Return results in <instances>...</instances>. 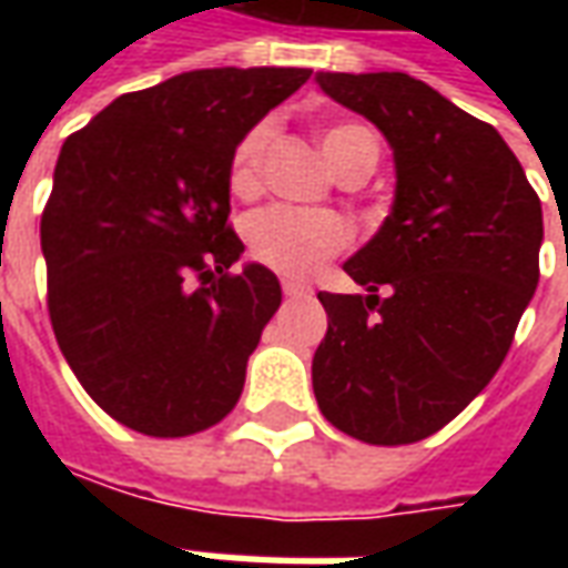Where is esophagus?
<instances>
[{"label":"esophagus","instance_id":"esophagus-1","mask_svg":"<svg viewBox=\"0 0 568 568\" xmlns=\"http://www.w3.org/2000/svg\"><path fill=\"white\" fill-rule=\"evenodd\" d=\"M283 292L285 297H301V295H310V285L297 283V280H283Z\"/></svg>","mask_w":568,"mask_h":568}]
</instances>
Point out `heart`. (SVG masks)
Segmentation results:
<instances>
[{
	"label": "heart",
	"mask_w": 568,
	"mask_h": 568,
	"mask_svg": "<svg viewBox=\"0 0 568 568\" xmlns=\"http://www.w3.org/2000/svg\"><path fill=\"white\" fill-rule=\"evenodd\" d=\"M271 140V128L258 124L236 145L231 163V187L236 194H248L258 182L261 158ZM358 140H374L368 130L356 124H337L322 133V154L337 170L346 161ZM246 240L252 255L283 276H310L320 271L325 258L337 255L349 243V227L341 215L322 210H297V206H264L246 222Z\"/></svg>",
	"instance_id": "heart-1"
}]
</instances>
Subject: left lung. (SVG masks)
I'll use <instances>...</instances> for the list:
<instances>
[{"instance_id": "1", "label": "left lung", "mask_w": 568, "mask_h": 568, "mask_svg": "<svg viewBox=\"0 0 568 568\" xmlns=\"http://www.w3.org/2000/svg\"><path fill=\"white\" fill-rule=\"evenodd\" d=\"M389 142L393 210L344 271L365 295L320 292L313 356L325 419L368 444H414L499 371L538 285L541 203L499 130L407 72H316Z\"/></svg>"}]
</instances>
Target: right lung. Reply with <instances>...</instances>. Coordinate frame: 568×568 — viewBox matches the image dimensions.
Listing matches in <instances>:
<instances>
[{"label": "right lung", "mask_w": 568, "mask_h": 568, "mask_svg": "<svg viewBox=\"0 0 568 568\" xmlns=\"http://www.w3.org/2000/svg\"><path fill=\"white\" fill-rule=\"evenodd\" d=\"M313 69H191L124 93L72 133L42 215L48 313L105 414L182 438L234 410L283 301L227 227L236 145Z\"/></svg>", "instance_id": "add662e5"}]
</instances>
